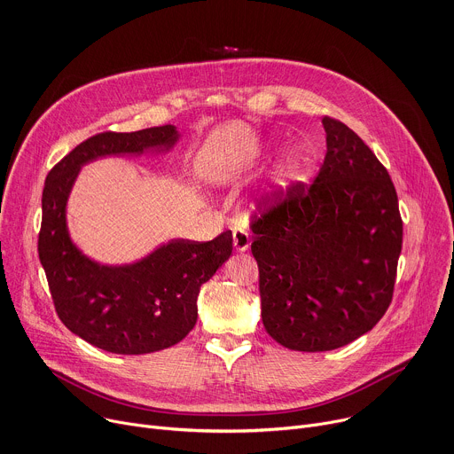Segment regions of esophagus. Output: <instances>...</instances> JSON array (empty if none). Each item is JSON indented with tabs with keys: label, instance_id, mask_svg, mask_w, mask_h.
Segmentation results:
<instances>
[{
	"label": "esophagus",
	"instance_id": "obj_1",
	"mask_svg": "<svg viewBox=\"0 0 454 454\" xmlns=\"http://www.w3.org/2000/svg\"><path fill=\"white\" fill-rule=\"evenodd\" d=\"M250 244H252V239H250V233L246 231L244 228H237V230H233V246H235V250L237 252H246L250 248Z\"/></svg>",
	"mask_w": 454,
	"mask_h": 454
}]
</instances>
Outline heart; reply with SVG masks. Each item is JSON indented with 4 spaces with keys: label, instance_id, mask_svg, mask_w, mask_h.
<instances>
[{
    "label": "heart",
    "instance_id": "b5f03b06",
    "mask_svg": "<svg viewBox=\"0 0 454 454\" xmlns=\"http://www.w3.org/2000/svg\"><path fill=\"white\" fill-rule=\"evenodd\" d=\"M302 172V157L297 152L287 153L278 168V179L280 181H295L299 179Z\"/></svg>",
    "mask_w": 454,
    "mask_h": 454
}]
</instances>
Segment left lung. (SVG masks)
Wrapping results in <instances>:
<instances>
[{
	"mask_svg": "<svg viewBox=\"0 0 454 454\" xmlns=\"http://www.w3.org/2000/svg\"><path fill=\"white\" fill-rule=\"evenodd\" d=\"M325 157L252 217L262 324L294 351H332L387 311L402 217L384 164L342 121L324 117Z\"/></svg>",
	"mask_w": 454,
	"mask_h": 454,
	"instance_id": "left-lung-1",
	"label": "left lung"
}]
</instances>
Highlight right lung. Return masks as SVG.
<instances>
[{
  "instance_id": "add662e5",
  "label": "right lung",
  "mask_w": 454,
  "mask_h": 454,
  "mask_svg": "<svg viewBox=\"0 0 454 454\" xmlns=\"http://www.w3.org/2000/svg\"><path fill=\"white\" fill-rule=\"evenodd\" d=\"M179 134L164 125L89 137L51 170L43 188L37 254L59 320L89 344L119 355H145L181 342L197 322L200 286L228 261L231 231L214 240L174 239L139 262L101 266L81 254L67 230V199L85 162L105 155L168 150Z\"/></svg>"
}]
</instances>
